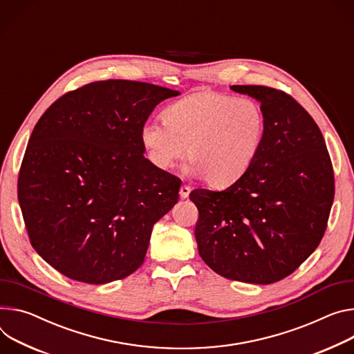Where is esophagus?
I'll use <instances>...</instances> for the list:
<instances>
[{
  "instance_id": "34e87169",
  "label": "esophagus",
  "mask_w": 354,
  "mask_h": 354,
  "mask_svg": "<svg viewBox=\"0 0 354 354\" xmlns=\"http://www.w3.org/2000/svg\"><path fill=\"white\" fill-rule=\"evenodd\" d=\"M189 194H190V187H189V186H186V185H182V186H180V189H179V195H180V198H182V199H186V198L189 196Z\"/></svg>"
}]
</instances>
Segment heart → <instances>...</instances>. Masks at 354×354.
Wrapping results in <instances>:
<instances>
[{
    "instance_id": "b5f03b06",
    "label": "heart",
    "mask_w": 354,
    "mask_h": 354,
    "mask_svg": "<svg viewBox=\"0 0 354 354\" xmlns=\"http://www.w3.org/2000/svg\"><path fill=\"white\" fill-rule=\"evenodd\" d=\"M164 122L141 128L152 164L169 169L187 148L186 172L213 187L240 179L254 164L266 136V114L251 99L203 90L167 107Z\"/></svg>"
}]
</instances>
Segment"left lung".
Instances as JSON below:
<instances>
[{"instance_id":"8db88e82","label":"left lung","mask_w":354,"mask_h":354,"mask_svg":"<svg viewBox=\"0 0 354 354\" xmlns=\"http://www.w3.org/2000/svg\"><path fill=\"white\" fill-rule=\"evenodd\" d=\"M261 103L266 136L251 168L221 192L195 189V237L218 275L272 283L292 274L322 240L335 198L332 160L317 124L288 93L232 86Z\"/></svg>"}]
</instances>
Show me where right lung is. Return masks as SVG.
Segmentation results:
<instances>
[{"label":"right lung","instance_id":"right-lung-1","mask_svg":"<svg viewBox=\"0 0 354 354\" xmlns=\"http://www.w3.org/2000/svg\"><path fill=\"white\" fill-rule=\"evenodd\" d=\"M178 94L142 82H94L39 118L18 202L32 247L56 271L99 285L141 267L153 224L175 206L182 183L144 156L141 128Z\"/></svg>","mask_w":354,"mask_h":354}]
</instances>
